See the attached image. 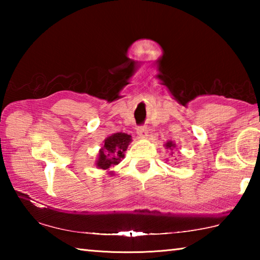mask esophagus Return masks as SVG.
<instances>
[{"label": "esophagus", "instance_id": "esophagus-1", "mask_svg": "<svg viewBox=\"0 0 260 260\" xmlns=\"http://www.w3.org/2000/svg\"><path fill=\"white\" fill-rule=\"evenodd\" d=\"M136 133H138L140 138H147L148 136L147 126H139L138 128H136Z\"/></svg>", "mask_w": 260, "mask_h": 260}]
</instances>
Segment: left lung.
I'll return each instance as SVG.
<instances>
[{"mask_svg":"<svg viewBox=\"0 0 260 260\" xmlns=\"http://www.w3.org/2000/svg\"><path fill=\"white\" fill-rule=\"evenodd\" d=\"M165 147H166L167 149H171V150H172L173 148H175V143H173L172 141H169V142L165 143Z\"/></svg>","mask_w":260,"mask_h":260,"instance_id":"8db88e82","label":"left lung"}]
</instances>
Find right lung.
I'll list each match as a JSON object with an SVG mask.
<instances>
[{
	"label": "right lung",
	"instance_id": "1",
	"mask_svg": "<svg viewBox=\"0 0 260 260\" xmlns=\"http://www.w3.org/2000/svg\"><path fill=\"white\" fill-rule=\"evenodd\" d=\"M131 142L132 136L121 132L108 136L104 140V146L100 149L96 166L102 170H109L110 167L119 164Z\"/></svg>",
	"mask_w": 260,
	"mask_h": 260
}]
</instances>
